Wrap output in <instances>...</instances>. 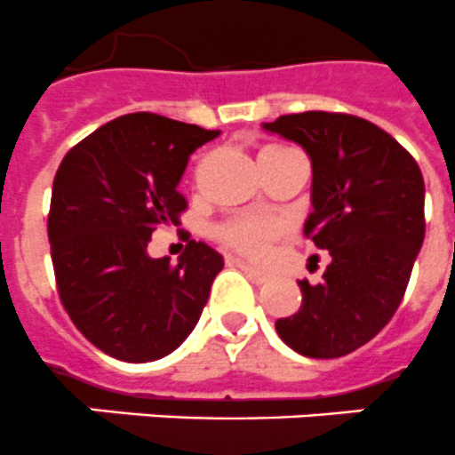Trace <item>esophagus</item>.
I'll list each match as a JSON object with an SVG mask.
<instances>
[{
	"mask_svg": "<svg viewBox=\"0 0 455 455\" xmlns=\"http://www.w3.org/2000/svg\"><path fill=\"white\" fill-rule=\"evenodd\" d=\"M240 268H243V273H245L247 278H252L254 283H266L268 280V273L261 271V268H257V266L247 264V261H240Z\"/></svg>",
	"mask_w": 455,
	"mask_h": 455,
	"instance_id": "1",
	"label": "esophagus"
}]
</instances>
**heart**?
<instances>
[{
  "label": "heart",
  "mask_w": 455,
  "mask_h": 455,
  "mask_svg": "<svg viewBox=\"0 0 455 455\" xmlns=\"http://www.w3.org/2000/svg\"><path fill=\"white\" fill-rule=\"evenodd\" d=\"M283 234V224L278 220H238L221 227L220 235L227 245L235 247L250 257H264L268 247Z\"/></svg>",
  "instance_id": "obj_1"
}]
</instances>
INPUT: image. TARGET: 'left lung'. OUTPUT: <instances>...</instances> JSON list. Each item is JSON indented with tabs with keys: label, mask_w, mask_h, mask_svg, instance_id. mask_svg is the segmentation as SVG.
<instances>
[{
	"label": "left lung",
	"mask_w": 455,
	"mask_h": 455,
	"mask_svg": "<svg viewBox=\"0 0 455 455\" xmlns=\"http://www.w3.org/2000/svg\"><path fill=\"white\" fill-rule=\"evenodd\" d=\"M266 132L311 158L313 212L304 224L331 257L323 280H301V306L275 330L306 357L348 355L390 323L426 238L419 164L379 125L330 112L287 114Z\"/></svg>",
	"instance_id": "1"
}]
</instances>
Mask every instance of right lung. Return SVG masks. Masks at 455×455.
Wrapping results in <instances>:
<instances>
[{
  "label": "right lung",
  "instance_id": "obj_1",
  "mask_svg": "<svg viewBox=\"0 0 455 455\" xmlns=\"http://www.w3.org/2000/svg\"><path fill=\"white\" fill-rule=\"evenodd\" d=\"M220 131L125 114L62 158L48 243L58 294L76 330L107 355L154 362L191 334L224 257L191 240L177 266L147 254L151 234L187 208L189 156Z\"/></svg>",
  "mask_w": 455,
  "mask_h": 455
}]
</instances>
